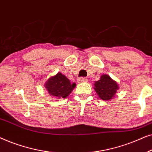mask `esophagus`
Returning a JSON list of instances; mask_svg holds the SVG:
<instances>
[{
	"label": "esophagus",
	"instance_id": "1",
	"mask_svg": "<svg viewBox=\"0 0 152 152\" xmlns=\"http://www.w3.org/2000/svg\"><path fill=\"white\" fill-rule=\"evenodd\" d=\"M79 82H88V80L86 77H80L78 79Z\"/></svg>",
	"mask_w": 152,
	"mask_h": 152
}]
</instances>
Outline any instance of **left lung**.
I'll return each mask as SVG.
<instances>
[{"label": "left lung", "instance_id": "1", "mask_svg": "<svg viewBox=\"0 0 152 152\" xmlns=\"http://www.w3.org/2000/svg\"><path fill=\"white\" fill-rule=\"evenodd\" d=\"M95 91L102 99L109 100L113 97L118 89V85L107 75L101 76L100 80L95 83Z\"/></svg>", "mask_w": 152, "mask_h": 152}]
</instances>
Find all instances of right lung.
I'll return each instance as SVG.
<instances>
[{
	"mask_svg": "<svg viewBox=\"0 0 152 152\" xmlns=\"http://www.w3.org/2000/svg\"><path fill=\"white\" fill-rule=\"evenodd\" d=\"M75 84H71L70 80L60 72L52 77L45 84V87L49 94L57 97H66L75 87Z\"/></svg>",
	"mask_w": 152,
	"mask_h": 152,
	"instance_id": "add662e5",
	"label": "right lung"
}]
</instances>
